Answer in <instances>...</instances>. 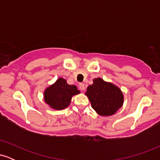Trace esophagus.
Listing matches in <instances>:
<instances>
[{"label": "esophagus", "instance_id": "1", "mask_svg": "<svg viewBox=\"0 0 160 160\" xmlns=\"http://www.w3.org/2000/svg\"><path fill=\"white\" fill-rule=\"evenodd\" d=\"M79 88H80V90L84 91L85 90V85L83 83H80L79 84Z\"/></svg>", "mask_w": 160, "mask_h": 160}]
</instances>
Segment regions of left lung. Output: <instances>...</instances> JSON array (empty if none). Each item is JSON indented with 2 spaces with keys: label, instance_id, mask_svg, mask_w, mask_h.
Instances as JSON below:
<instances>
[{
  "label": "left lung",
  "instance_id": "1",
  "mask_svg": "<svg viewBox=\"0 0 160 160\" xmlns=\"http://www.w3.org/2000/svg\"><path fill=\"white\" fill-rule=\"evenodd\" d=\"M85 94L90 101L92 108L102 117L113 115L123 104L124 96L120 88L100 78L93 80Z\"/></svg>",
  "mask_w": 160,
  "mask_h": 160
}]
</instances>
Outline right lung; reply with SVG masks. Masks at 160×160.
Masks as SVG:
<instances>
[{
  "mask_svg": "<svg viewBox=\"0 0 160 160\" xmlns=\"http://www.w3.org/2000/svg\"><path fill=\"white\" fill-rule=\"evenodd\" d=\"M80 91L74 85H69L64 78H59L54 83L44 90L43 99L46 104L51 108L61 111L69 106L74 95H78Z\"/></svg>",
  "mask_w": 160,
  "mask_h": 160,
  "instance_id": "1",
  "label": "right lung"
}]
</instances>
